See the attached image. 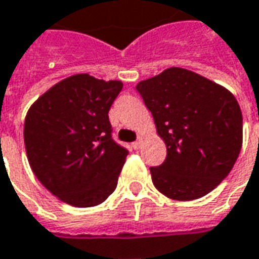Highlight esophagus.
<instances>
[{"label": "esophagus", "mask_w": 259, "mask_h": 259, "mask_svg": "<svg viewBox=\"0 0 259 259\" xmlns=\"http://www.w3.org/2000/svg\"><path fill=\"white\" fill-rule=\"evenodd\" d=\"M142 144H143V137H139V139H137V140H136V142L133 143L132 146H133V148H135V150H139V148L142 147Z\"/></svg>", "instance_id": "34e87169"}]
</instances>
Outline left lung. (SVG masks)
<instances>
[{"mask_svg":"<svg viewBox=\"0 0 259 259\" xmlns=\"http://www.w3.org/2000/svg\"><path fill=\"white\" fill-rule=\"evenodd\" d=\"M136 90L167 146L151 167L153 184L174 200H193L229 175L243 144V115L234 95L199 74L171 67Z\"/></svg>","mask_w":259,"mask_h":259,"instance_id":"obj_1","label":"left lung"}]
</instances>
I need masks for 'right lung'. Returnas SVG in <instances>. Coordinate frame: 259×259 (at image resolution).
<instances>
[{
  "mask_svg": "<svg viewBox=\"0 0 259 259\" xmlns=\"http://www.w3.org/2000/svg\"><path fill=\"white\" fill-rule=\"evenodd\" d=\"M122 88V81L75 74L29 108L23 124L29 165L68 205L97 206L116 189L129 151L112 139L108 112Z\"/></svg>",
  "mask_w": 259,
  "mask_h": 259,
  "instance_id": "right-lung-1",
  "label": "right lung"
}]
</instances>
